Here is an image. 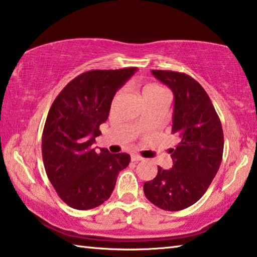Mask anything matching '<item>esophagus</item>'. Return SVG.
Segmentation results:
<instances>
[{
	"label": "esophagus",
	"mask_w": 257,
	"mask_h": 257,
	"mask_svg": "<svg viewBox=\"0 0 257 257\" xmlns=\"http://www.w3.org/2000/svg\"><path fill=\"white\" fill-rule=\"evenodd\" d=\"M132 161L139 162V161H144V158L141 155H138V154H132Z\"/></svg>",
	"instance_id": "1"
}]
</instances>
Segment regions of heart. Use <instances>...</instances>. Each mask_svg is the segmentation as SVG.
Segmentation results:
<instances>
[{
    "label": "heart",
    "instance_id": "heart-1",
    "mask_svg": "<svg viewBox=\"0 0 257 257\" xmlns=\"http://www.w3.org/2000/svg\"><path fill=\"white\" fill-rule=\"evenodd\" d=\"M164 92H166L164 88L156 85V84H147V85H145L143 87V96H144L145 101L148 100V99H151V97H154V96H156L158 94H161V93H164ZM120 93L121 92L119 91L115 94L114 100H113V103L116 101V99H118V97H119Z\"/></svg>",
    "mask_w": 257,
    "mask_h": 257
}]
</instances>
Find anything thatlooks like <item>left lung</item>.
Here are the masks:
<instances>
[{"label":"left lung","instance_id":"1","mask_svg":"<svg viewBox=\"0 0 257 257\" xmlns=\"http://www.w3.org/2000/svg\"><path fill=\"white\" fill-rule=\"evenodd\" d=\"M174 94L172 134L180 143L171 149L173 166H158L154 180L145 182L144 193L156 207L179 211L192 206L206 193L220 167L223 133L220 119L207 92L184 73L152 71Z\"/></svg>","mask_w":257,"mask_h":257}]
</instances>
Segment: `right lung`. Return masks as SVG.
<instances>
[{"instance_id": "right-lung-1", "label": "right lung", "mask_w": 257, "mask_h": 257, "mask_svg": "<svg viewBox=\"0 0 257 257\" xmlns=\"http://www.w3.org/2000/svg\"><path fill=\"white\" fill-rule=\"evenodd\" d=\"M138 68L95 69L81 74L56 97L46 119L41 151L46 173L63 201L93 209L110 198L119 172L130 163L125 153H99L91 146L109 116L115 92Z\"/></svg>"}]
</instances>
